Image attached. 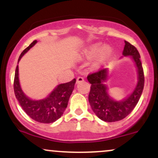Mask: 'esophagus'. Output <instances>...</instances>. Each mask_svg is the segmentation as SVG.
Instances as JSON below:
<instances>
[{"mask_svg":"<svg viewBox=\"0 0 158 158\" xmlns=\"http://www.w3.org/2000/svg\"><path fill=\"white\" fill-rule=\"evenodd\" d=\"M84 81V78L81 77H79L77 79V83L78 84V83H80L81 82V81Z\"/></svg>","mask_w":158,"mask_h":158,"instance_id":"obj_1","label":"esophagus"}]
</instances>
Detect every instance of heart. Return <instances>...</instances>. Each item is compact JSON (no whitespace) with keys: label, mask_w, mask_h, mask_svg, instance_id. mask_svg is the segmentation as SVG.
<instances>
[{"label":"heart","mask_w":158,"mask_h":158,"mask_svg":"<svg viewBox=\"0 0 158 158\" xmlns=\"http://www.w3.org/2000/svg\"><path fill=\"white\" fill-rule=\"evenodd\" d=\"M114 54V48L111 45L102 43H94L83 49L79 52V59L90 60L93 59L92 64L94 68H99L105 64Z\"/></svg>","instance_id":"b5f03b06"}]
</instances>
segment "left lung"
Masks as SVG:
<instances>
[{
    "label": "left lung",
    "mask_w": 158,
    "mask_h": 158,
    "mask_svg": "<svg viewBox=\"0 0 158 158\" xmlns=\"http://www.w3.org/2000/svg\"><path fill=\"white\" fill-rule=\"evenodd\" d=\"M123 57L129 56L135 63L137 72V82L133 91L120 100H116L110 96L107 85L105 84L109 77V70L102 69L88 76L90 90L88 101L93 111L102 121L113 123L121 120L133 110L138 102L144 87V74L140 56L135 47L125 41Z\"/></svg>",
    "instance_id": "8db88e82"
}]
</instances>
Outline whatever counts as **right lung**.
I'll return each instance as SVG.
<instances>
[{
	"instance_id": "1",
	"label": "right lung",
	"mask_w": 158,
	"mask_h": 158,
	"mask_svg": "<svg viewBox=\"0 0 158 158\" xmlns=\"http://www.w3.org/2000/svg\"><path fill=\"white\" fill-rule=\"evenodd\" d=\"M35 40L21 52L18 64L26 52L37 43ZM76 79L67 83L59 84L52 90L51 93L44 99H32L23 91L19 81V65L17 66L14 79V91L21 108L32 119L41 123H51L61 117L68 106L70 95L74 89Z\"/></svg>"
}]
</instances>
